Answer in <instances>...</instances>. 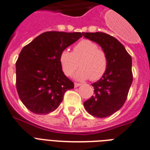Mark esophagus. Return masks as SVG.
I'll return each instance as SVG.
<instances>
[{
    "mask_svg": "<svg viewBox=\"0 0 150 150\" xmlns=\"http://www.w3.org/2000/svg\"><path fill=\"white\" fill-rule=\"evenodd\" d=\"M81 83H74V87H79V86H81Z\"/></svg>",
    "mask_w": 150,
    "mask_h": 150,
    "instance_id": "34e87169",
    "label": "esophagus"
}]
</instances>
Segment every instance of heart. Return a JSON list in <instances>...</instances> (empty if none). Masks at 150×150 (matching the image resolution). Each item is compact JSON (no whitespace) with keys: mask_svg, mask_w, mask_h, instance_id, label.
<instances>
[{"mask_svg":"<svg viewBox=\"0 0 150 150\" xmlns=\"http://www.w3.org/2000/svg\"><path fill=\"white\" fill-rule=\"evenodd\" d=\"M59 63L63 73L70 76L80 66L74 74L78 81L89 79L95 81L104 76L107 70L108 56L106 52L98 48V44L89 39H83L73 47L72 52L63 50L59 55Z\"/></svg>","mask_w":150,"mask_h":150,"instance_id":"1","label":"heart"}]
</instances>
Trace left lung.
<instances>
[{
	"label": "left lung",
	"mask_w": 150,
	"mask_h": 150,
	"mask_svg": "<svg viewBox=\"0 0 150 150\" xmlns=\"http://www.w3.org/2000/svg\"><path fill=\"white\" fill-rule=\"evenodd\" d=\"M83 35L98 43L108 59L104 76L92 83L94 95L83 103L86 111L94 117L106 118L122 107L132 83V57L124 45L103 32H83Z\"/></svg>",
	"instance_id": "8db88e82"
}]
</instances>
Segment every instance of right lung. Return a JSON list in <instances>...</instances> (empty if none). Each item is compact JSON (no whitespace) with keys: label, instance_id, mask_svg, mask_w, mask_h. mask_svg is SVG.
Here are the masks:
<instances>
[{"label":"right lung","instance_id":"obj_1","mask_svg":"<svg viewBox=\"0 0 150 150\" xmlns=\"http://www.w3.org/2000/svg\"><path fill=\"white\" fill-rule=\"evenodd\" d=\"M82 37L81 32H46L21 50L16 62V87L29 111L46 115L59 106L74 87L59 63L61 52Z\"/></svg>","mask_w":150,"mask_h":150}]
</instances>
